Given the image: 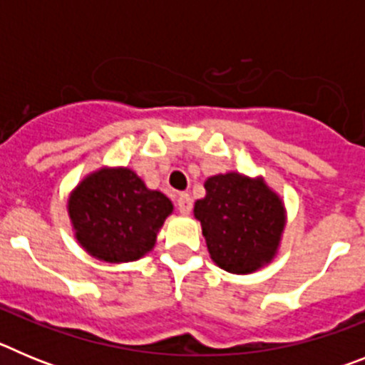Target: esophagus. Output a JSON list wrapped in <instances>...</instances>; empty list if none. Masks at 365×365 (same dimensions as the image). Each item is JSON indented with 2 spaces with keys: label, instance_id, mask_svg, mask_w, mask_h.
<instances>
[{
  "label": "esophagus",
  "instance_id": "obj_1",
  "mask_svg": "<svg viewBox=\"0 0 365 365\" xmlns=\"http://www.w3.org/2000/svg\"><path fill=\"white\" fill-rule=\"evenodd\" d=\"M177 208L182 215H188L192 212L193 205H192V197H190L188 193H180L179 197H177Z\"/></svg>",
  "mask_w": 365,
  "mask_h": 365
}]
</instances>
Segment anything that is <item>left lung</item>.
<instances>
[{"label":"left lung","mask_w":365,"mask_h":365,"mask_svg":"<svg viewBox=\"0 0 365 365\" xmlns=\"http://www.w3.org/2000/svg\"><path fill=\"white\" fill-rule=\"evenodd\" d=\"M206 197L195 202L208 252L221 269L248 274L272 259L285 225L279 197L263 180L240 173L205 182Z\"/></svg>","instance_id":"1"}]
</instances>
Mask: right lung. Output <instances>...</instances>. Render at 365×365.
Instances as JSON below:
<instances>
[{"mask_svg": "<svg viewBox=\"0 0 365 365\" xmlns=\"http://www.w3.org/2000/svg\"><path fill=\"white\" fill-rule=\"evenodd\" d=\"M172 201L153 192L131 170H100L82 180L69 199L76 237L91 256L109 263L150 252Z\"/></svg>", "mask_w": 365, "mask_h": 365, "instance_id": "1", "label": "right lung"}]
</instances>
